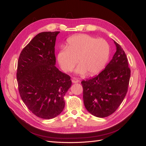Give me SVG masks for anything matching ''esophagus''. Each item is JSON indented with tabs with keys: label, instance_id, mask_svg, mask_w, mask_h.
Instances as JSON below:
<instances>
[{
	"label": "esophagus",
	"instance_id": "esophagus-1",
	"mask_svg": "<svg viewBox=\"0 0 146 146\" xmlns=\"http://www.w3.org/2000/svg\"><path fill=\"white\" fill-rule=\"evenodd\" d=\"M72 83H78L79 82V80H78L77 78H73L72 79Z\"/></svg>",
	"mask_w": 146,
	"mask_h": 146
}]
</instances>
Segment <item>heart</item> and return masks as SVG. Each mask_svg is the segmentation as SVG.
<instances>
[{
  "instance_id": "1",
  "label": "heart",
  "mask_w": 146,
  "mask_h": 146,
  "mask_svg": "<svg viewBox=\"0 0 146 146\" xmlns=\"http://www.w3.org/2000/svg\"><path fill=\"white\" fill-rule=\"evenodd\" d=\"M110 46L104 39L86 34L75 35L68 39L66 47L59 50L57 60L66 72H70L78 63L76 72L90 76L98 74L104 69L110 55Z\"/></svg>"
}]
</instances>
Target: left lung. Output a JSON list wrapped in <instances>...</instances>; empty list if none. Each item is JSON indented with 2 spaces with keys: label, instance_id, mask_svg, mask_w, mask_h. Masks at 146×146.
Returning a JSON list of instances; mask_svg holds the SVG:
<instances>
[{
  "label": "left lung",
  "instance_id": "left-lung-1",
  "mask_svg": "<svg viewBox=\"0 0 146 146\" xmlns=\"http://www.w3.org/2000/svg\"><path fill=\"white\" fill-rule=\"evenodd\" d=\"M116 52L98 76L83 80V98L86 109L98 117L111 115L120 106L128 91L130 69L121 46L114 41Z\"/></svg>",
  "mask_w": 146,
  "mask_h": 146
}]
</instances>
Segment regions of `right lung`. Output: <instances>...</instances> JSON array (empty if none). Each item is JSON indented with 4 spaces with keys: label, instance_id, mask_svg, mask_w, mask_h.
<instances>
[{
    "label": "right lung",
    "instance_id": "1",
    "mask_svg": "<svg viewBox=\"0 0 146 146\" xmlns=\"http://www.w3.org/2000/svg\"><path fill=\"white\" fill-rule=\"evenodd\" d=\"M60 32L36 35L21 51L16 77L20 96L35 115L54 118L63 111L70 77L56 68L55 46Z\"/></svg>",
    "mask_w": 146,
    "mask_h": 146
}]
</instances>
